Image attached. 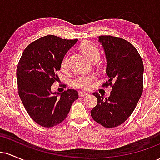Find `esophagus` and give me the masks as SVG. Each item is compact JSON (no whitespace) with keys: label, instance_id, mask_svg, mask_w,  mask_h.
<instances>
[{"label":"esophagus","instance_id":"esophagus-1","mask_svg":"<svg viewBox=\"0 0 160 160\" xmlns=\"http://www.w3.org/2000/svg\"><path fill=\"white\" fill-rule=\"evenodd\" d=\"M79 95H80V97L87 96V95H89V93L86 92H79Z\"/></svg>","mask_w":160,"mask_h":160}]
</instances>
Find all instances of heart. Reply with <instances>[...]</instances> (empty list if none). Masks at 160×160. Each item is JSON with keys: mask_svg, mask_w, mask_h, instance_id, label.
Masks as SVG:
<instances>
[{"mask_svg": "<svg viewBox=\"0 0 160 160\" xmlns=\"http://www.w3.org/2000/svg\"><path fill=\"white\" fill-rule=\"evenodd\" d=\"M82 51L92 61L98 59L100 57V52L98 49L89 42H86L81 46ZM61 68L62 71L68 69V54H66L62 58L61 62ZM96 76L94 74H80L77 76L72 81V85L74 87L80 89H89L92 86V83L96 80Z\"/></svg>", "mask_w": 160, "mask_h": 160, "instance_id": "b5f03b06", "label": "heart"}]
</instances>
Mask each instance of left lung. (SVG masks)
<instances>
[{"mask_svg": "<svg viewBox=\"0 0 160 160\" xmlns=\"http://www.w3.org/2000/svg\"><path fill=\"white\" fill-rule=\"evenodd\" d=\"M106 59L108 80L102 85L112 86L111 95L104 98L93 92L98 100L91 111L95 122L105 128H113L126 121L136 107L144 88V64L132 44L111 35L98 37Z\"/></svg>", "mask_w": 160, "mask_h": 160, "instance_id": "left-lung-1", "label": "left lung"}]
</instances>
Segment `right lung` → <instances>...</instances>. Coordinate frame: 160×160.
<instances>
[{
  "instance_id": "right-lung-1",
  "label": "right lung",
  "mask_w": 160,
  "mask_h": 160,
  "mask_svg": "<svg viewBox=\"0 0 160 160\" xmlns=\"http://www.w3.org/2000/svg\"><path fill=\"white\" fill-rule=\"evenodd\" d=\"M78 40H66L55 35L42 37L25 49L16 69L19 95L24 107L34 122L50 128L67 117L78 92L69 89L52 92L58 80L57 71L68 51Z\"/></svg>"
}]
</instances>
